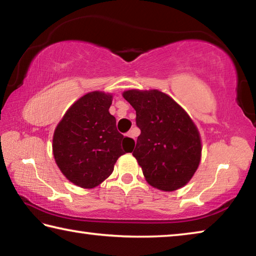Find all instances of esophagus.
<instances>
[{"label":"esophagus","mask_w":256,"mask_h":256,"mask_svg":"<svg viewBox=\"0 0 256 256\" xmlns=\"http://www.w3.org/2000/svg\"><path fill=\"white\" fill-rule=\"evenodd\" d=\"M128 136H130L131 138H133L134 141H136V133L134 132V130H131V131H130L128 133Z\"/></svg>","instance_id":"34e87169"}]
</instances>
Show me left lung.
<instances>
[{
  "label": "left lung",
  "mask_w": 256,
  "mask_h": 256,
  "mask_svg": "<svg viewBox=\"0 0 256 256\" xmlns=\"http://www.w3.org/2000/svg\"><path fill=\"white\" fill-rule=\"evenodd\" d=\"M123 97L136 112L133 156L154 188L172 192L192 178L201 160V138L183 108L159 90H128Z\"/></svg>",
  "instance_id": "1"
}]
</instances>
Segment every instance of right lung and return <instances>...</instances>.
<instances>
[{
  "instance_id": "right-lung-1",
  "label": "right lung",
  "mask_w": 256,
  "mask_h": 256,
  "mask_svg": "<svg viewBox=\"0 0 256 256\" xmlns=\"http://www.w3.org/2000/svg\"><path fill=\"white\" fill-rule=\"evenodd\" d=\"M112 96L92 92L73 104L53 136V154L60 170L80 188H92L114 170L120 156L130 152L134 140L116 128L110 114Z\"/></svg>"
}]
</instances>
